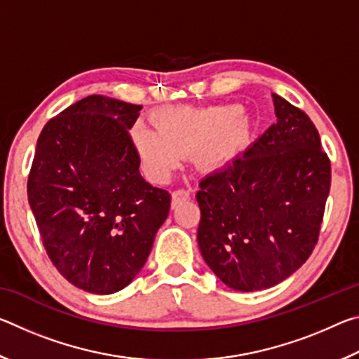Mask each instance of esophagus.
<instances>
[{"label":"esophagus","mask_w":359,"mask_h":359,"mask_svg":"<svg viewBox=\"0 0 359 359\" xmlns=\"http://www.w3.org/2000/svg\"><path fill=\"white\" fill-rule=\"evenodd\" d=\"M190 199V190H185V188H180V190L172 191V205H177L180 203Z\"/></svg>","instance_id":"esophagus-1"}]
</instances>
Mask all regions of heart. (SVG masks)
Masks as SVG:
<instances>
[{
  "label": "heart",
  "instance_id": "obj_1",
  "mask_svg": "<svg viewBox=\"0 0 359 359\" xmlns=\"http://www.w3.org/2000/svg\"><path fill=\"white\" fill-rule=\"evenodd\" d=\"M248 126L238 106L179 109L158 117V133L137 125L133 139L147 172L163 180L190 151L201 172L220 171L238 154Z\"/></svg>",
  "mask_w": 359,
  "mask_h": 359
}]
</instances>
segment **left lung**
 <instances>
[{"mask_svg":"<svg viewBox=\"0 0 359 359\" xmlns=\"http://www.w3.org/2000/svg\"><path fill=\"white\" fill-rule=\"evenodd\" d=\"M272 100L276 123L196 193L204 261L226 287L247 293L276 287L306 263L331 187L312 120L282 96Z\"/></svg>","mask_w":359,"mask_h":359,"instance_id":"obj_1","label":"left lung"}]
</instances>
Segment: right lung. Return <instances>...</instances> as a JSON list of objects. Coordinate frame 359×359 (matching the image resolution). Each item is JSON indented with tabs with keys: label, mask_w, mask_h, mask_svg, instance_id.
Instances as JSON below:
<instances>
[{
	"label": "right lung",
	"mask_w": 359,
	"mask_h": 359,
	"mask_svg": "<svg viewBox=\"0 0 359 359\" xmlns=\"http://www.w3.org/2000/svg\"><path fill=\"white\" fill-rule=\"evenodd\" d=\"M142 106L87 96L42 128L28 203L48 258L66 280L95 294L133 282L168 218L171 194L139 172L128 130Z\"/></svg>",
	"instance_id": "add662e5"
}]
</instances>
